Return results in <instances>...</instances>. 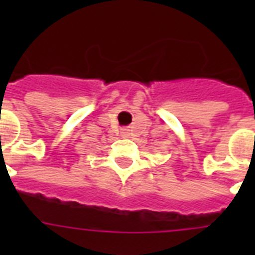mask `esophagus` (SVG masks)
<instances>
[{
	"mask_svg": "<svg viewBox=\"0 0 255 255\" xmlns=\"http://www.w3.org/2000/svg\"><path fill=\"white\" fill-rule=\"evenodd\" d=\"M122 136H123V137H129L128 129H123V131H122Z\"/></svg>",
	"mask_w": 255,
	"mask_h": 255,
	"instance_id": "34e87169",
	"label": "esophagus"
}]
</instances>
